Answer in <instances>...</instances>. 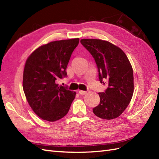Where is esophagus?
<instances>
[{
    "mask_svg": "<svg viewBox=\"0 0 159 159\" xmlns=\"http://www.w3.org/2000/svg\"><path fill=\"white\" fill-rule=\"evenodd\" d=\"M79 93L80 95H85V94H86V93H87V91L80 90V91H79Z\"/></svg>",
    "mask_w": 159,
    "mask_h": 159,
    "instance_id": "esophagus-1",
    "label": "esophagus"
}]
</instances>
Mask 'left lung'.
<instances>
[{"label": "left lung", "mask_w": 159, "mask_h": 159, "mask_svg": "<svg viewBox=\"0 0 159 159\" xmlns=\"http://www.w3.org/2000/svg\"><path fill=\"white\" fill-rule=\"evenodd\" d=\"M83 46L94 58L99 81L107 84L105 92L99 93L100 103L93 109L100 118H117L127 108L134 93L132 65L122 50L107 41L83 39Z\"/></svg>", "instance_id": "8db88e82"}]
</instances>
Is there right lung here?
Returning a JSON list of instances; mask_svg holds the SVG:
<instances>
[{
    "instance_id": "add662e5",
    "label": "right lung",
    "mask_w": 159,
    "mask_h": 159,
    "mask_svg": "<svg viewBox=\"0 0 159 159\" xmlns=\"http://www.w3.org/2000/svg\"><path fill=\"white\" fill-rule=\"evenodd\" d=\"M79 38L52 42L40 46L27 58L23 88L31 109L43 120L55 121L67 114L76 93L59 86Z\"/></svg>"
}]
</instances>
